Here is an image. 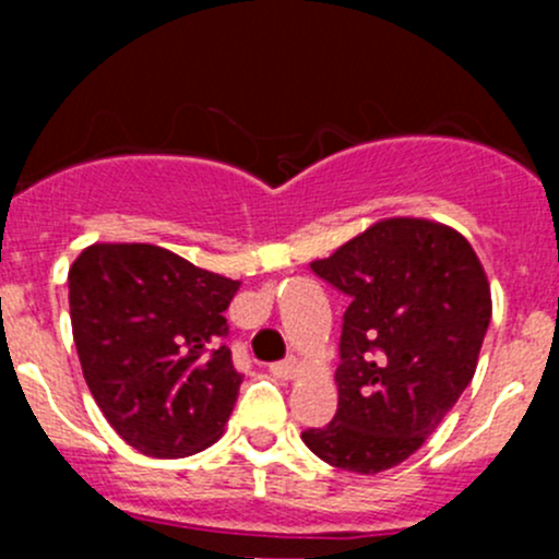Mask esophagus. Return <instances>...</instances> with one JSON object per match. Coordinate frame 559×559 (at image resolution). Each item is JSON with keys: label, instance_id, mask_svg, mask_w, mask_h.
Wrapping results in <instances>:
<instances>
[{"label": "esophagus", "instance_id": "34e87169", "mask_svg": "<svg viewBox=\"0 0 559 559\" xmlns=\"http://www.w3.org/2000/svg\"><path fill=\"white\" fill-rule=\"evenodd\" d=\"M270 373H273L275 379H295V376L300 373V362H297L295 357H289L284 359V362L270 365Z\"/></svg>", "mask_w": 559, "mask_h": 559}]
</instances>
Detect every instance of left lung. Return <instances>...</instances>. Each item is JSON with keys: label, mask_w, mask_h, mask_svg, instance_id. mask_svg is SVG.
<instances>
[{"label": "left lung", "mask_w": 559, "mask_h": 559, "mask_svg": "<svg viewBox=\"0 0 559 559\" xmlns=\"http://www.w3.org/2000/svg\"><path fill=\"white\" fill-rule=\"evenodd\" d=\"M311 270L348 295L337 414L302 441L341 471L408 460L471 384L492 319L476 251L441 222L381 218Z\"/></svg>", "instance_id": "8db88e82"}]
</instances>
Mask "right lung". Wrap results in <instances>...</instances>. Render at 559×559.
Segmentation results:
<instances>
[{
	"instance_id": "right-lung-1",
	"label": "right lung",
	"mask_w": 559,
	"mask_h": 559,
	"mask_svg": "<svg viewBox=\"0 0 559 559\" xmlns=\"http://www.w3.org/2000/svg\"><path fill=\"white\" fill-rule=\"evenodd\" d=\"M83 379L140 454L189 456L224 436L240 389L224 311L240 281L151 243H94L70 267Z\"/></svg>"
}]
</instances>
